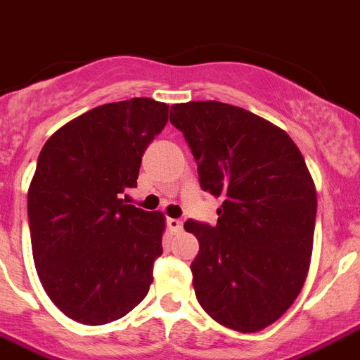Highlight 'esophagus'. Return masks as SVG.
Returning a JSON list of instances; mask_svg holds the SVG:
<instances>
[{
  "label": "esophagus",
  "mask_w": 360,
  "mask_h": 360,
  "mask_svg": "<svg viewBox=\"0 0 360 360\" xmlns=\"http://www.w3.org/2000/svg\"><path fill=\"white\" fill-rule=\"evenodd\" d=\"M166 226H168V229H170L172 233H179V231L183 229V221H181L179 218H168V220H166Z\"/></svg>",
  "instance_id": "obj_1"
}]
</instances>
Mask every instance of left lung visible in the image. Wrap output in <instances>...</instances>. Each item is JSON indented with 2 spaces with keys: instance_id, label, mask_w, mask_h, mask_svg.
Masks as SVG:
<instances>
[{
  "instance_id": "obj_1",
  "label": "left lung",
  "mask_w": 360,
  "mask_h": 360,
  "mask_svg": "<svg viewBox=\"0 0 360 360\" xmlns=\"http://www.w3.org/2000/svg\"><path fill=\"white\" fill-rule=\"evenodd\" d=\"M201 188L220 198L216 226L185 221L200 251L192 285L221 326L257 333L294 303L311 264L316 188L294 140L268 120L221 101L172 105Z\"/></svg>"
}]
</instances>
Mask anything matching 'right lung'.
<instances>
[{"label": "right lung", "mask_w": 360, "mask_h": 360, "mask_svg": "<svg viewBox=\"0 0 360 360\" xmlns=\"http://www.w3.org/2000/svg\"><path fill=\"white\" fill-rule=\"evenodd\" d=\"M168 105H99L55 131L38 155L27 214L38 277L68 318L101 326L146 297L162 255L165 216L127 205L140 162L165 129Z\"/></svg>", "instance_id": "1"}]
</instances>
